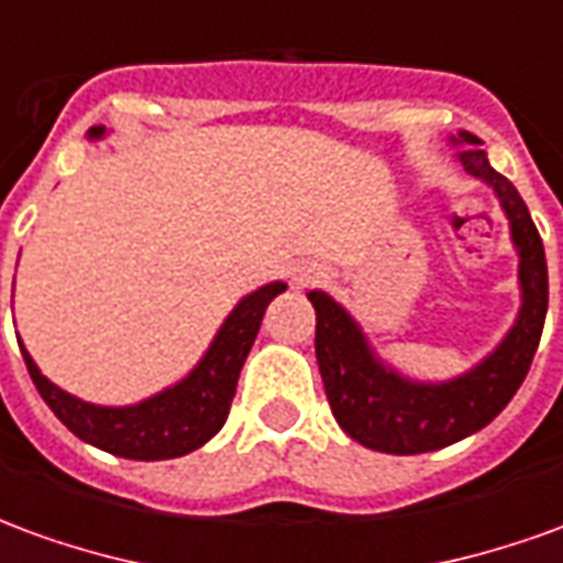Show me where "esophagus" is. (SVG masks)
<instances>
[{"label":"esophagus","instance_id":"34e87169","mask_svg":"<svg viewBox=\"0 0 563 563\" xmlns=\"http://www.w3.org/2000/svg\"><path fill=\"white\" fill-rule=\"evenodd\" d=\"M322 277V271H313V274H301L298 277V286H310V283H317Z\"/></svg>","mask_w":563,"mask_h":563}]
</instances>
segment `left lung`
Returning <instances> with one entry per match:
<instances>
[{
	"instance_id": "8db88e82",
	"label": "left lung",
	"mask_w": 563,
	"mask_h": 563,
	"mask_svg": "<svg viewBox=\"0 0 563 563\" xmlns=\"http://www.w3.org/2000/svg\"><path fill=\"white\" fill-rule=\"evenodd\" d=\"M452 144H464L459 162L464 172L495 189L509 220L519 253L521 310L495 353L446 383H419L383 365L346 310L331 295L307 292L317 310V362L331 413L362 446L389 455L434 452L492 422L519 391L531 371L549 307V274L540 232L519 189L488 165L483 141L459 132Z\"/></svg>"
}]
</instances>
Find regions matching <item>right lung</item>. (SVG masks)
<instances>
[{"instance_id": "right-lung-1", "label": "right lung", "mask_w": 563, "mask_h": 563, "mask_svg": "<svg viewBox=\"0 0 563 563\" xmlns=\"http://www.w3.org/2000/svg\"><path fill=\"white\" fill-rule=\"evenodd\" d=\"M102 135L104 126L90 129L92 141ZM280 292H286V283H268L241 298L217 331L208 353L189 371V377L132 407H99L80 401L44 377L23 346L20 353L44 404L84 443H92L120 459H180L186 452L205 446L225 424L246 353L256 341L265 310Z\"/></svg>"}]
</instances>
